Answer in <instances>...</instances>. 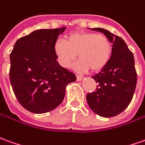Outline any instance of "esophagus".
Here are the masks:
<instances>
[{"label": "esophagus", "instance_id": "1", "mask_svg": "<svg viewBox=\"0 0 145 145\" xmlns=\"http://www.w3.org/2000/svg\"><path fill=\"white\" fill-rule=\"evenodd\" d=\"M83 78H83L82 76L77 75V81H78V82H79V81H82V80H83Z\"/></svg>", "mask_w": 145, "mask_h": 145}]
</instances>
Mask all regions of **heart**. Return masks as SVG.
<instances>
[{
  "mask_svg": "<svg viewBox=\"0 0 145 145\" xmlns=\"http://www.w3.org/2000/svg\"><path fill=\"white\" fill-rule=\"evenodd\" d=\"M54 52L59 63L69 67L78 56L76 68L80 71H98L103 69L111 55V41L104 35L90 32H75L67 39H58L54 44Z\"/></svg>",
  "mask_w": 145,
  "mask_h": 145,
  "instance_id": "heart-1",
  "label": "heart"
}]
</instances>
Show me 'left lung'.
<instances>
[{
    "label": "left lung",
    "mask_w": 145,
    "mask_h": 145,
    "mask_svg": "<svg viewBox=\"0 0 145 145\" xmlns=\"http://www.w3.org/2000/svg\"><path fill=\"white\" fill-rule=\"evenodd\" d=\"M101 32L112 43L111 56L107 65L94 76L97 89L88 93L87 103L97 115L109 118L125 110L132 101L137 85L134 57L124 40L103 28H90Z\"/></svg>",
    "instance_id": "obj_1"
}]
</instances>
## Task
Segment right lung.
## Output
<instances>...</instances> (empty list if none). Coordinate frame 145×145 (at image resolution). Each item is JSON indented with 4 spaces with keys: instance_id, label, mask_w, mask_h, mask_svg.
<instances>
[{
    "instance_id": "obj_1",
    "label": "right lung",
    "mask_w": 145,
    "mask_h": 145,
    "mask_svg": "<svg viewBox=\"0 0 145 145\" xmlns=\"http://www.w3.org/2000/svg\"><path fill=\"white\" fill-rule=\"evenodd\" d=\"M66 27L41 29L18 39L10 54V82L25 109L36 114L52 111L62 103L74 73L56 60L54 44Z\"/></svg>"
}]
</instances>
